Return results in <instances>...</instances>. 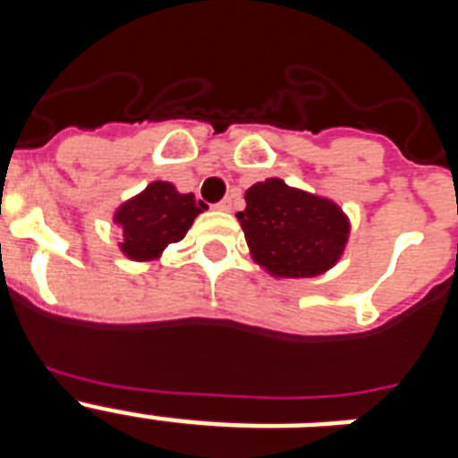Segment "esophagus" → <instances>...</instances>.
Returning a JSON list of instances; mask_svg holds the SVG:
<instances>
[{
    "instance_id": "34e87169",
    "label": "esophagus",
    "mask_w": 458,
    "mask_h": 458,
    "mask_svg": "<svg viewBox=\"0 0 458 458\" xmlns=\"http://www.w3.org/2000/svg\"><path fill=\"white\" fill-rule=\"evenodd\" d=\"M216 208L225 210V213H226V210H232V199H222L220 204H216Z\"/></svg>"
}]
</instances>
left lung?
<instances>
[{"instance_id": "obj_1", "label": "left lung", "mask_w": 458, "mask_h": 458, "mask_svg": "<svg viewBox=\"0 0 458 458\" xmlns=\"http://www.w3.org/2000/svg\"><path fill=\"white\" fill-rule=\"evenodd\" d=\"M254 264L270 277H317L339 264L349 245L351 220L337 201L286 185L259 181L236 213Z\"/></svg>"}]
</instances>
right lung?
I'll return each mask as SVG.
<instances>
[{
  "instance_id": "1",
  "label": "right lung",
  "mask_w": 458,
  "mask_h": 458,
  "mask_svg": "<svg viewBox=\"0 0 458 458\" xmlns=\"http://www.w3.org/2000/svg\"><path fill=\"white\" fill-rule=\"evenodd\" d=\"M204 210L206 206L197 204L192 192H179L169 181H153L112 216L121 229L119 250L131 261H156L167 245L183 241L194 217Z\"/></svg>"
}]
</instances>
